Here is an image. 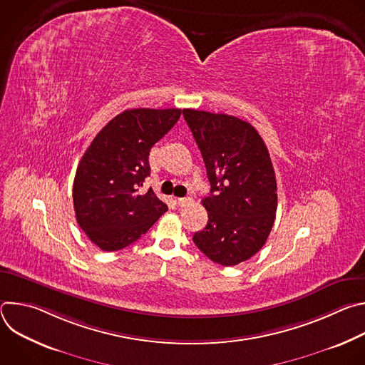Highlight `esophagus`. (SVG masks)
<instances>
[{"label": "esophagus", "mask_w": 365, "mask_h": 365, "mask_svg": "<svg viewBox=\"0 0 365 365\" xmlns=\"http://www.w3.org/2000/svg\"><path fill=\"white\" fill-rule=\"evenodd\" d=\"M192 202H193V199H192V197H179V199H178V205H179L180 207L189 206Z\"/></svg>", "instance_id": "1"}]
</instances>
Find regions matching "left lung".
<instances>
[{"label":"left lung","instance_id":"1","mask_svg":"<svg viewBox=\"0 0 365 365\" xmlns=\"http://www.w3.org/2000/svg\"><path fill=\"white\" fill-rule=\"evenodd\" d=\"M202 153L211 195L202 200L206 227L195 245L214 263L237 266L259 251L273 228L277 183L269 150L247 121L183 110Z\"/></svg>","mask_w":365,"mask_h":365}]
</instances>
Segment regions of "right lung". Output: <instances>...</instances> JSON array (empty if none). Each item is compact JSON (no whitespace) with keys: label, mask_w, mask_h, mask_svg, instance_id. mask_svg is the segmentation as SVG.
<instances>
[{"label":"right lung","mask_w":365,"mask_h":365,"mask_svg":"<svg viewBox=\"0 0 365 365\" xmlns=\"http://www.w3.org/2000/svg\"><path fill=\"white\" fill-rule=\"evenodd\" d=\"M182 110L134 108L103 127L78 165L73 180L76 221L102 251H118L137 241L166 211L153 189L148 154L180 118Z\"/></svg>","instance_id":"1"}]
</instances>
